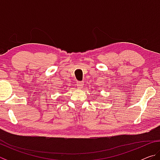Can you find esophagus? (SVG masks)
Returning a JSON list of instances; mask_svg holds the SVG:
<instances>
[{
	"label": "esophagus",
	"mask_w": 160,
	"mask_h": 160,
	"mask_svg": "<svg viewBox=\"0 0 160 160\" xmlns=\"http://www.w3.org/2000/svg\"><path fill=\"white\" fill-rule=\"evenodd\" d=\"M84 86V82H80V81H78L77 82V87L78 89H82Z\"/></svg>",
	"instance_id": "obj_1"
}]
</instances>
